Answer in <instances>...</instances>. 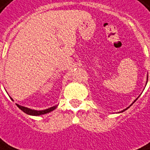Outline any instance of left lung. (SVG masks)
I'll return each mask as SVG.
<instances>
[{
  "label": "left lung",
  "instance_id": "1",
  "mask_svg": "<svg viewBox=\"0 0 150 150\" xmlns=\"http://www.w3.org/2000/svg\"><path fill=\"white\" fill-rule=\"evenodd\" d=\"M147 80H148V78H147ZM127 108H126V109H124V110H122V112H124V111H126V110L127 109Z\"/></svg>",
  "mask_w": 150,
  "mask_h": 150
}]
</instances>
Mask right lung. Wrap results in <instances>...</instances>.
I'll list each match as a JSON object with an SVG mask.
<instances>
[{
    "label": "right lung",
    "mask_w": 150,
    "mask_h": 150,
    "mask_svg": "<svg viewBox=\"0 0 150 150\" xmlns=\"http://www.w3.org/2000/svg\"><path fill=\"white\" fill-rule=\"evenodd\" d=\"M11 99H12V98H11ZM16 105H17V107L19 108V109L22 110L24 112H25L26 114H28V115H31V116H40V115H43V114L48 113V112H50L53 111L54 109H56V108H57V106H53V107L49 108H47V109L37 111V110H33V109H30V108H28L23 107V106H20V105L17 104V103H16Z\"/></svg>",
    "instance_id": "1"
}]
</instances>
